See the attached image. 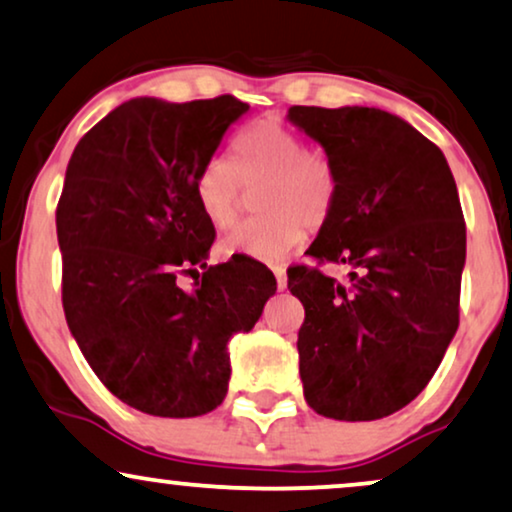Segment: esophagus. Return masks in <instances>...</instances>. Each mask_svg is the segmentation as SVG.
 <instances>
[{"label":"esophagus","instance_id":"1","mask_svg":"<svg viewBox=\"0 0 512 512\" xmlns=\"http://www.w3.org/2000/svg\"><path fill=\"white\" fill-rule=\"evenodd\" d=\"M274 276H276V288H278V290H286V288H288L286 269H283V267H274Z\"/></svg>","mask_w":512,"mask_h":512}]
</instances>
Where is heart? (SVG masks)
<instances>
[{
	"instance_id": "b5f03b06",
	"label": "heart",
	"mask_w": 512,
	"mask_h": 512,
	"mask_svg": "<svg viewBox=\"0 0 512 512\" xmlns=\"http://www.w3.org/2000/svg\"><path fill=\"white\" fill-rule=\"evenodd\" d=\"M245 186L264 184L257 208L264 217L236 224L219 238L222 257L274 264L300 248L307 226L331 217L338 196V177L331 160L304 148L300 134L278 120H260L234 144V163L224 155L205 160L196 172L193 191L212 224L224 229L241 208Z\"/></svg>"
}]
</instances>
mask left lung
<instances>
[{
    "instance_id": "1",
    "label": "left lung",
    "mask_w": 512,
    "mask_h": 512,
    "mask_svg": "<svg viewBox=\"0 0 512 512\" xmlns=\"http://www.w3.org/2000/svg\"><path fill=\"white\" fill-rule=\"evenodd\" d=\"M338 177L309 255L347 264L340 283L297 267L304 399L335 420H378L411 404L458 328L465 222L444 153L380 108L293 106Z\"/></svg>"
}]
</instances>
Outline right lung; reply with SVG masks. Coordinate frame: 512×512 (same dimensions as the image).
Here are the masks:
<instances>
[{"label":"right lung","instance_id":"add662e5","mask_svg":"<svg viewBox=\"0 0 512 512\" xmlns=\"http://www.w3.org/2000/svg\"><path fill=\"white\" fill-rule=\"evenodd\" d=\"M234 96L125 101L75 146L56 210L63 312L80 352L120 401L148 416L193 418L226 397V342L252 331L276 281L248 260L208 268L215 226L193 181L248 113Z\"/></svg>","mask_w":512,"mask_h":512}]
</instances>
